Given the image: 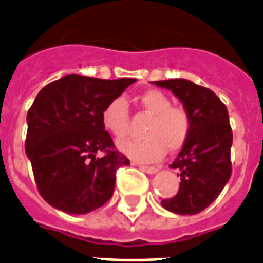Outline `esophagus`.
Returning <instances> with one entry per match:
<instances>
[{
	"instance_id": "1",
	"label": "esophagus",
	"mask_w": 263,
	"mask_h": 263,
	"mask_svg": "<svg viewBox=\"0 0 263 263\" xmlns=\"http://www.w3.org/2000/svg\"><path fill=\"white\" fill-rule=\"evenodd\" d=\"M139 168L142 171L147 172V174H156L158 171V168L156 167H147V165H139Z\"/></svg>"
}]
</instances>
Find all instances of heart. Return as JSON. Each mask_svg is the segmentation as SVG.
<instances>
[{"label": "heart", "instance_id": "1", "mask_svg": "<svg viewBox=\"0 0 263 263\" xmlns=\"http://www.w3.org/2000/svg\"><path fill=\"white\" fill-rule=\"evenodd\" d=\"M139 105L152 118L146 125L140 140L125 139L118 142V149L128 157L140 163H154L167 152H176L183 147L192 131V117L180 106H171L172 102L164 92L150 89L138 98ZM128 103L124 98L110 100L102 111V125L106 131L121 139L128 134Z\"/></svg>", "mask_w": 263, "mask_h": 263}]
</instances>
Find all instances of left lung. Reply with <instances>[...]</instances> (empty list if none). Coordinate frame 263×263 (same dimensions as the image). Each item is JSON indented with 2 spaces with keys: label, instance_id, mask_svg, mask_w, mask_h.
<instances>
[{
  "label": "left lung",
  "instance_id": "1",
  "mask_svg": "<svg viewBox=\"0 0 263 263\" xmlns=\"http://www.w3.org/2000/svg\"><path fill=\"white\" fill-rule=\"evenodd\" d=\"M153 84L170 89L192 117L189 138L170 165L180 172L179 190L172 198H164L161 205L174 214L194 215L219 196L232 174L229 113L211 89L189 80L174 78Z\"/></svg>",
  "mask_w": 263,
  "mask_h": 263
}]
</instances>
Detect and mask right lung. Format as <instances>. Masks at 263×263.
Instances as JSON below:
<instances>
[{"instance_id": "1", "label": "right lung", "mask_w": 263, "mask_h": 263, "mask_svg": "<svg viewBox=\"0 0 263 263\" xmlns=\"http://www.w3.org/2000/svg\"><path fill=\"white\" fill-rule=\"evenodd\" d=\"M135 81L69 74L40 91L27 111L25 146L38 192L49 205L88 214L113 196L116 172L129 160L114 147L102 111Z\"/></svg>"}]
</instances>
